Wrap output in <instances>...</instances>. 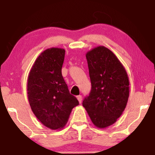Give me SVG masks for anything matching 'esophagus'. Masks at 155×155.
Segmentation results:
<instances>
[{
  "label": "esophagus",
  "instance_id": "1",
  "mask_svg": "<svg viewBox=\"0 0 155 155\" xmlns=\"http://www.w3.org/2000/svg\"><path fill=\"white\" fill-rule=\"evenodd\" d=\"M76 98H77V100L79 101V104H81V103L82 102V97H81V96H76Z\"/></svg>",
  "mask_w": 155,
  "mask_h": 155
}]
</instances>
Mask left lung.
Returning <instances> with one entry per match:
<instances>
[{
    "label": "left lung",
    "mask_w": 155,
    "mask_h": 155,
    "mask_svg": "<svg viewBox=\"0 0 155 155\" xmlns=\"http://www.w3.org/2000/svg\"><path fill=\"white\" fill-rule=\"evenodd\" d=\"M91 91L83 101L93 124L106 128L123 114L129 98L127 71L115 54L98 46L86 54Z\"/></svg>",
    "instance_id": "1"
}]
</instances>
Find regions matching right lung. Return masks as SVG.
<instances>
[{
	"label": "right lung",
	"mask_w": 155,
	"mask_h": 155,
	"mask_svg": "<svg viewBox=\"0 0 155 155\" xmlns=\"http://www.w3.org/2000/svg\"><path fill=\"white\" fill-rule=\"evenodd\" d=\"M64 49L51 47L38 57L28 78V101L39 121L55 130L63 128L72 109L79 105L61 74Z\"/></svg>",
	"instance_id": "right-lung-1"
}]
</instances>
